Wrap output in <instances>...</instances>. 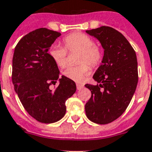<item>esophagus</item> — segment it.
<instances>
[{"label":"esophagus","mask_w":152,"mask_h":152,"mask_svg":"<svg viewBox=\"0 0 152 152\" xmlns=\"http://www.w3.org/2000/svg\"><path fill=\"white\" fill-rule=\"evenodd\" d=\"M77 86V89H78V90H80V89H82L83 87H84V86L83 85H81V84H77L76 85Z\"/></svg>","instance_id":"1"}]
</instances>
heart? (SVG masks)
<instances>
[{"instance_id":"b5f03b06","label":"heart","mask_w":152,"mask_h":152,"mask_svg":"<svg viewBox=\"0 0 152 152\" xmlns=\"http://www.w3.org/2000/svg\"><path fill=\"white\" fill-rule=\"evenodd\" d=\"M64 48L57 45L51 46L48 50V55L56 65L60 68L66 66L67 52H78L77 63L82 65L70 66L63 72V75L75 82H82L89 72V66L94 67L101 63L102 51L99 47L95 45L94 39L86 34L75 32L68 35L63 39Z\"/></svg>"}]
</instances>
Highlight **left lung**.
Instances as JSON below:
<instances>
[{
	"mask_svg": "<svg viewBox=\"0 0 152 152\" xmlns=\"http://www.w3.org/2000/svg\"><path fill=\"white\" fill-rule=\"evenodd\" d=\"M98 39L104 49L102 65L93 76L97 85L86 84L91 97L85 105L86 116L105 124L121 116L129 106L138 83L135 50L121 32L110 27L86 31Z\"/></svg>",
	"mask_w": 152,
	"mask_h": 152,
	"instance_id": "1",
	"label": "left lung"
}]
</instances>
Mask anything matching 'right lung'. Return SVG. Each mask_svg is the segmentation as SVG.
Returning a JSON list of instances; mask_svg holds the SVG:
<instances>
[{
	"instance_id": "obj_1",
	"label": "right lung",
	"mask_w": 152,
	"mask_h": 152,
	"mask_svg": "<svg viewBox=\"0 0 152 152\" xmlns=\"http://www.w3.org/2000/svg\"><path fill=\"white\" fill-rule=\"evenodd\" d=\"M60 32L39 28L24 36L15 48L12 79L23 108L36 121L50 124L65 116L66 101L76 91V85L65 76L59 77L58 66L48 50ZM59 86L52 91L49 88Z\"/></svg>"
}]
</instances>
